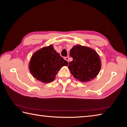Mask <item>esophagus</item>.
Segmentation results:
<instances>
[{
    "instance_id": "obj_1",
    "label": "esophagus",
    "mask_w": 127,
    "mask_h": 127,
    "mask_svg": "<svg viewBox=\"0 0 127 127\" xmlns=\"http://www.w3.org/2000/svg\"><path fill=\"white\" fill-rule=\"evenodd\" d=\"M64 59H65V60H66V61H69V57H65V58H64Z\"/></svg>"
}]
</instances>
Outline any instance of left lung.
I'll return each instance as SVG.
<instances>
[{
	"mask_svg": "<svg viewBox=\"0 0 127 127\" xmlns=\"http://www.w3.org/2000/svg\"><path fill=\"white\" fill-rule=\"evenodd\" d=\"M69 54L73 61L69 63L68 68L75 78L85 82L97 76L101 63L99 55L94 49L77 45L73 47Z\"/></svg>",
	"mask_w": 127,
	"mask_h": 127,
	"instance_id": "obj_1",
	"label": "left lung"
}]
</instances>
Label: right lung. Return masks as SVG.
Segmentation results:
<instances>
[{
    "instance_id": "right-lung-1",
    "label": "right lung",
    "mask_w": 127,
    "mask_h": 127,
    "mask_svg": "<svg viewBox=\"0 0 127 127\" xmlns=\"http://www.w3.org/2000/svg\"><path fill=\"white\" fill-rule=\"evenodd\" d=\"M68 64V62L64 61L51 45L33 54L30 62L29 69L34 78L48 83L54 80L62 66Z\"/></svg>"
}]
</instances>
